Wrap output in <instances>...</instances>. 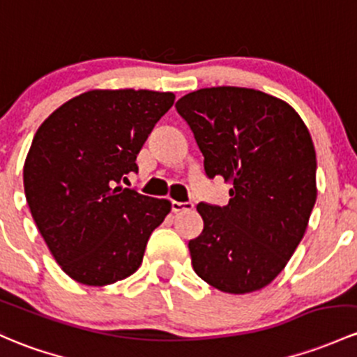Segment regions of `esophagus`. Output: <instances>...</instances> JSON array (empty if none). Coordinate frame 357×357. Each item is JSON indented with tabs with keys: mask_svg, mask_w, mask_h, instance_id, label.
Segmentation results:
<instances>
[{
	"mask_svg": "<svg viewBox=\"0 0 357 357\" xmlns=\"http://www.w3.org/2000/svg\"><path fill=\"white\" fill-rule=\"evenodd\" d=\"M195 205L191 202H171V210L172 212H183V210H193Z\"/></svg>",
	"mask_w": 357,
	"mask_h": 357,
	"instance_id": "1",
	"label": "esophagus"
}]
</instances>
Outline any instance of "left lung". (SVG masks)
Masks as SVG:
<instances>
[{"label":"left lung","mask_w":357,"mask_h":357,"mask_svg":"<svg viewBox=\"0 0 357 357\" xmlns=\"http://www.w3.org/2000/svg\"><path fill=\"white\" fill-rule=\"evenodd\" d=\"M176 111L190 126L208 179L231 181L229 204L200 202L204 231L191 265L212 287L246 294L268 286L305 236L317 202V153L289 104L243 87L186 93Z\"/></svg>","instance_id":"left-lung-1"}]
</instances>
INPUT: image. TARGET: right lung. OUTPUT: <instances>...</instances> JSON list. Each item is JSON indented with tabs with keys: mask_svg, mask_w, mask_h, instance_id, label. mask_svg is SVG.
<instances>
[{
	"mask_svg": "<svg viewBox=\"0 0 357 357\" xmlns=\"http://www.w3.org/2000/svg\"><path fill=\"white\" fill-rule=\"evenodd\" d=\"M174 93L90 90L58 107L37 130L24 166L36 226L77 282L107 286L135 273L171 210L167 200L121 188Z\"/></svg>",
	"mask_w": 357,
	"mask_h": 357,
	"instance_id": "add662e5",
	"label": "right lung"
}]
</instances>
